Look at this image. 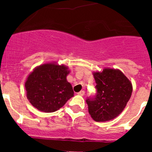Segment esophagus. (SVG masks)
<instances>
[{
	"instance_id": "34e87169",
	"label": "esophagus",
	"mask_w": 152,
	"mask_h": 152,
	"mask_svg": "<svg viewBox=\"0 0 152 152\" xmlns=\"http://www.w3.org/2000/svg\"><path fill=\"white\" fill-rule=\"evenodd\" d=\"M84 94H85V91H80V92L77 93V94L80 95V96H84Z\"/></svg>"
}]
</instances>
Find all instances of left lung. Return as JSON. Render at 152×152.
Listing matches in <instances>:
<instances>
[{"instance_id": "8db88e82", "label": "left lung", "mask_w": 152, "mask_h": 152, "mask_svg": "<svg viewBox=\"0 0 152 152\" xmlns=\"http://www.w3.org/2000/svg\"><path fill=\"white\" fill-rule=\"evenodd\" d=\"M96 94L86 100L88 112L96 122L110 121L123 111L131 97L132 84L119 69L103 68L93 73Z\"/></svg>"}]
</instances>
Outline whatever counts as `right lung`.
<instances>
[{
	"mask_svg": "<svg viewBox=\"0 0 152 152\" xmlns=\"http://www.w3.org/2000/svg\"><path fill=\"white\" fill-rule=\"evenodd\" d=\"M69 73L68 66L55 61L35 68L25 82L29 103L44 113L55 112L61 108L74 96L72 84L66 78Z\"/></svg>",
	"mask_w": 152,
	"mask_h": 152,
	"instance_id": "1",
	"label": "right lung"
}]
</instances>
